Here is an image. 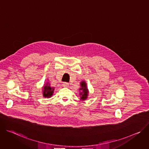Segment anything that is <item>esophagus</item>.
Here are the masks:
<instances>
[{
	"mask_svg": "<svg viewBox=\"0 0 149 149\" xmlns=\"http://www.w3.org/2000/svg\"><path fill=\"white\" fill-rule=\"evenodd\" d=\"M68 85H69V84L67 83V82H63V87H68Z\"/></svg>",
	"mask_w": 149,
	"mask_h": 149,
	"instance_id": "obj_1",
	"label": "esophagus"
}]
</instances>
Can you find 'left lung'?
Segmentation results:
<instances>
[{
    "label": "left lung",
    "instance_id": "1",
    "mask_svg": "<svg viewBox=\"0 0 149 149\" xmlns=\"http://www.w3.org/2000/svg\"><path fill=\"white\" fill-rule=\"evenodd\" d=\"M80 88H79L80 99L81 101H85L88 97L89 90L88 89L87 84L85 80L81 81L80 82Z\"/></svg>",
    "mask_w": 149,
    "mask_h": 149
}]
</instances>
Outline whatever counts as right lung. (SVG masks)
Returning a JSON list of instances; mask_svg holds the SVG:
<instances>
[{"mask_svg": "<svg viewBox=\"0 0 149 149\" xmlns=\"http://www.w3.org/2000/svg\"><path fill=\"white\" fill-rule=\"evenodd\" d=\"M54 88L50 86V84H49L48 81H47L45 84L44 85V86H42V95L44 97H47V98L51 97L54 93Z\"/></svg>", "mask_w": 149, "mask_h": 149, "instance_id": "obj_1", "label": "right lung"}]
</instances>
